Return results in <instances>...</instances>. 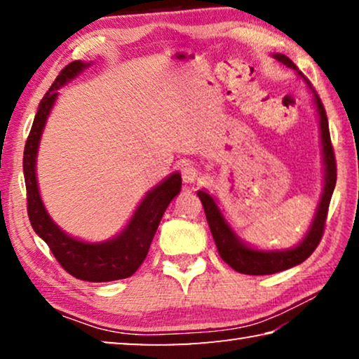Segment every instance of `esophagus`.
I'll use <instances>...</instances> for the list:
<instances>
[{"mask_svg":"<svg viewBox=\"0 0 359 359\" xmlns=\"http://www.w3.org/2000/svg\"><path fill=\"white\" fill-rule=\"evenodd\" d=\"M198 177H199L198 169L193 165H190V163H185V165L182 166V180H184V184H194V182L198 180Z\"/></svg>","mask_w":359,"mask_h":359,"instance_id":"esophagus-1","label":"esophagus"}]
</instances>
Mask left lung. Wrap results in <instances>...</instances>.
Here are the masks:
<instances>
[{"mask_svg":"<svg viewBox=\"0 0 359 359\" xmlns=\"http://www.w3.org/2000/svg\"><path fill=\"white\" fill-rule=\"evenodd\" d=\"M277 62L288 66V68L294 69L297 77H301L306 82L309 92L312 93L313 104L317 109L318 115V125H320V141H321V160H323V193L320 196V203L315 210L313 220L311 223V228L304 236L299 244L285 248V250H259L248 245L245 241H242L238 233L231 228L226 218H224L223 212L218 205L217 199L209 194L205 190H198V196L201 199L203 208L205 212V218H208L212 238L215 241V245L218 248L222 259L224 263L229 264L234 271L241 272V274L248 276H267L276 274L290 267L301 264L313 253L315 248L320 244L321 236H323L327 208H330V201L336 187V158H334V150L331 145V136H330V126H327V117L321 100L318 98L317 92H315L311 82L307 81L306 76L296 68V65L291 62L287 55L282 53H272Z\"/></svg>","mask_w":359,"mask_h":359,"instance_id":"left-lung-1","label":"left lung"}]
</instances>
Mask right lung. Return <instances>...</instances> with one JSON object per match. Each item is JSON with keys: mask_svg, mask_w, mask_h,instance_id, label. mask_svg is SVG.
<instances>
[{"mask_svg": "<svg viewBox=\"0 0 359 359\" xmlns=\"http://www.w3.org/2000/svg\"><path fill=\"white\" fill-rule=\"evenodd\" d=\"M92 65V62L85 63L81 60L69 63L57 76L55 82L41 100L32 131L27 139L25 151H23V175H25L27 185L29 222L34 233L48 245L63 269L81 280L112 282L133 276L142 264L163 214L174 196L180 193L182 177L180 172L175 171L145 193L130 222L112 239L102 242L77 239L65 233L52 220L42 203L38 177H36V158H38L39 142L48 115L58 98V90Z\"/></svg>", "mask_w": 359, "mask_h": 359, "instance_id": "add662e5", "label": "right lung"}]
</instances>
